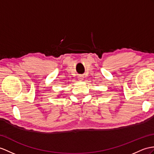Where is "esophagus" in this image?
Listing matches in <instances>:
<instances>
[{
	"mask_svg": "<svg viewBox=\"0 0 154 154\" xmlns=\"http://www.w3.org/2000/svg\"><path fill=\"white\" fill-rule=\"evenodd\" d=\"M78 80H79L80 81L83 80H84V77H83V76H81V75H80V76H78Z\"/></svg>",
	"mask_w": 154,
	"mask_h": 154,
	"instance_id": "1",
	"label": "esophagus"
}]
</instances>
